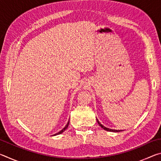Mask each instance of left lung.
Wrapping results in <instances>:
<instances>
[{
    "mask_svg": "<svg viewBox=\"0 0 161 161\" xmlns=\"http://www.w3.org/2000/svg\"><path fill=\"white\" fill-rule=\"evenodd\" d=\"M97 122H98V124H99V126L102 128V129H104L105 130H107V131H112V132H119V131H121V130H114V129H108V128H107V127H105V126H103V125L100 123V122L98 121V119H97Z\"/></svg>",
    "mask_w": 161,
    "mask_h": 161,
    "instance_id": "left-lung-1",
    "label": "left lung"
}]
</instances>
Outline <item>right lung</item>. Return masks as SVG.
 <instances>
[{
    "label": "right lung",
    "mask_w": 161,
    "mask_h": 161,
    "mask_svg": "<svg viewBox=\"0 0 161 161\" xmlns=\"http://www.w3.org/2000/svg\"><path fill=\"white\" fill-rule=\"evenodd\" d=\"M69 121H68V123H67V124L66 125V126H65V127L62 130H61L59 132H58V133H55V134H54V136H56V135H59V134H60V133H63L65 130H66L67 129V127H68V126H69Z\"/></svg>",
    "instance_id": "right-lung-1"
}]
</instances>
